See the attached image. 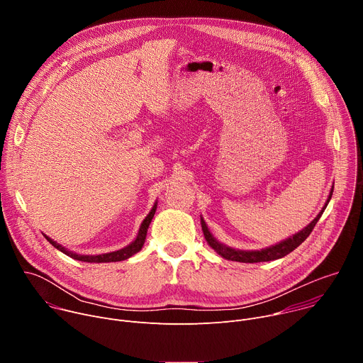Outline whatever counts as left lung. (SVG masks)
<instances>
[{"label":"left lung","instance_id":"left-lung-1","mask_svg":"<svg viewBox=\"0 0 363 363\" xmlns=\"http://www.w3.org/2000/svg\"><path fill=\"white\" fill-rule=\"evenodd\" d=\"M332 194H333V188L330 189V194H329V198L323 206V210L319 213V216L310 223L307 227H304L301 231H298L297 234H294L293 237H289L287 240L279 242V244H274L272 247H267V248H263V250H235V248H231V247H227L225 244H221L217 238H214V235L210 233L208 227H206L205 221L201 218V227H202V231H203V237L206 240V242H208L221 257L227 258V260H231V262H240V263H260V262H272V260H277V258H281L284 255H287L289 252H291L294 248H297L308 235L310 233L313 231L315 225L318 224L319 218L322 217L325 208L328 206L330 198H332Z\"/></svg>","mask_w":363,"mask_h":363}]
</instances>
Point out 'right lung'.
Listing matches in <instances>:
<instances>
[{"mask_svg": "<svg viewBox=\"0 0 363 363\" xmlns=\"http://www.w3.org/2000/svg\"><path fill=\"white\" fill-rule=\"evenodd\" d=\"M155 211H157V202H155V205L152 206L150 213L146 216V218L142 221L140 224V228H139V233L135 238V241H132L129 245H126L125 248H121L118 251H112V252H106V254H99V255H82V254H76L73 251H69L66 250L65 247H62L60 244H57L56 241L51 240L50 237H47L44 234V237L47 238V241L56 247L57 250H60L62 252H65L66 255L74 258V260H79V262H84V263H113V262H122V260H126V258L132 257L133 254H136L138 251L142 250L143 244H145V238H146V233H147V228H149V224L155 216Z\"/></svg>", "mask_w": 363, "mask_h": 363, "instance_id": "right-lung-1", "label": "right lung"}]
</instances>
